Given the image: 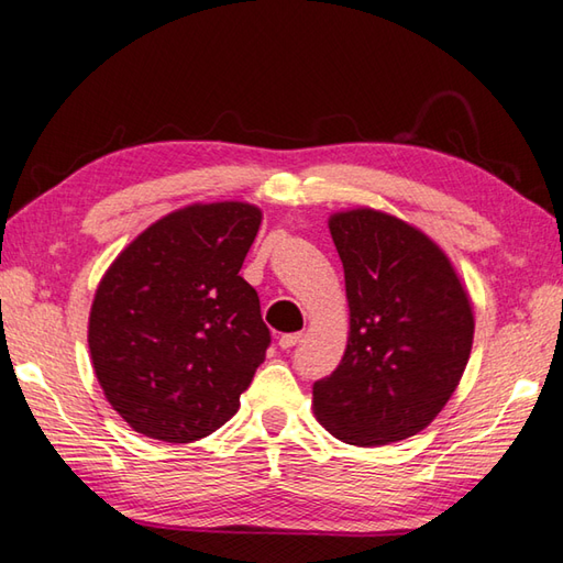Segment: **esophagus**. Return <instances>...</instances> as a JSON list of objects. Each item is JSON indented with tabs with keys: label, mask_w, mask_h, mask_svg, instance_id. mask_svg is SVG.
Masks as SVG:
<instances>
[{
	"label": "esophagus",
	"mask_w": 563,
	"mask_h": 563,
	"mask_svg": "<svg viewBox=\"0 0 563 563\" xmlns=\"http://www.w3.org/2000/svg\"><path fill=\"white\" fill-rule=\"evenodd\" d=\"M302 341V332H292V334H283L280 339H278V346L280 349H285V351H290L292 346H297Z\"/></svg>",
	"instance_id": "34e87169"
}]
</instances>
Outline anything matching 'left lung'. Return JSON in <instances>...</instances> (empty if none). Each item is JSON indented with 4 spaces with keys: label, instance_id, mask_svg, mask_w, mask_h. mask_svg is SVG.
Segmentation results:
<instances>
[{
    "label": "left lung",
    "instance_id": "8db88e82",
    "mask_svg": "<svg viewBox=\"0 0 563 563\" xmlns=\"http://www.w3.org/2000/svg\"><path fill=\"white\" fill-rule=\"evenodd\" d=\"M344 263L349 344L312 407L346 444L383 446L412 437L442 412L464 376L473 310L432 239L371 207L329 217Z\"/></svg>",
    "mask_w": 563,
    "mask_h": 563
}]
</instances>
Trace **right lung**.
<instances>
[{
  "instance_id": "right-lung-1",
  "label": "right lung",
  "mask_w": 563,
  "mask_h": 563,
  "mask_svg": "<svg viewBox=\"0 0 563 563\" xmlns=\"http://www.w3.org/2000/svg\"><path fill=\"white\" fill-rule=\"evenodd\" d=\"M261 219L249 202L175 209L99 280L87 327L95 376L139 434L187 444L236 415L271 344L258 292L239 275Z\"/></svg>"
}]
</instances>
